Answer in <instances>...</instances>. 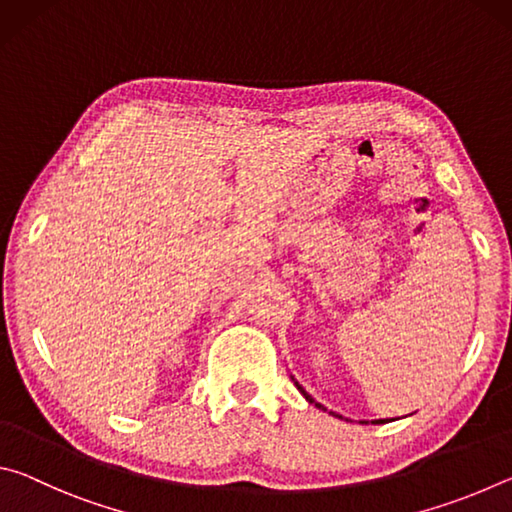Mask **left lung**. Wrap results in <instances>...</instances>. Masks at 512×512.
<instances>
[{"mask_svg": "<svg viewBox=\"0 0 512 512\" xmlns=\"http://www.w3.org/2000/svg\"><path fill=\"white\" fill-rule=\"evenodd\" d=\"M293 379V384H296V388H298V391L302 393V395H305V400L309 402V404H314L316 406V409H320V411H327L325 409V406L323 404H320V402H316L314 400V397H311L307 391H305V388H302L300 384H298V381H296V377H291ZM329 415H334V418H343V415H339V413H334V411H329ZM384 422H388V420H372V424H384ZM361 424H368L366 420H361Z\"/></svg>", "mask_w": 512, "mask_h": 512, "instance_id": "8db88e82", "label": "left lung"}]
</instances>
